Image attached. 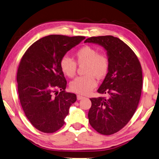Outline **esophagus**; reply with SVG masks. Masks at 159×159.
Segmentation results:
<instances>
[{
  "label": "esophagus",
  "instance_id": "obj_1",
  "mask_svg": "<svg viewBox=\"0 0 159 159\" xmlns=\"http://www.w3.org/2000/svg\"><path fill=\"white\" fill-rule=\"evenodd\" d=\"M83 96H81V95H79V94H78L77 95V99L78 100H80V99H83Z\"/></svg>",
  "mask_w": 159,
  "mask_h": 159
}]
</instances>
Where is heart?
I'll return each mask as SVG.
<instances>
[{
  "label": "heart",
  "instance_id": "heart-1",
  "mask_svg": "<svg viewBox=\"0 0 159 159\" xmlns=\"http://www.w3.org/2000/svg\"><path fill=\"white\" fill-rule=\"evenodd\" d=\"M77 64L85 65V76H79L70 83L71 91L80 94H88L97 85L96 78L103 79L108 74L110 67L108 57L105 54L99 53L89 46H84L75 53ZM62 72L69 78L74 77L76 73L77 65L67 56H63L60 62Z\"/></svg>",
  "mask_w": 159,
  "mask_h": 159
}]
</instances>
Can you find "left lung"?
Returning <instances> with one entry per match:
<instances>
[{
	"label": "left lung",
	"mask_w": 159,
	"mask_h": 159,
	"mask_svg": "<svg viewBox=\"0 0 159 159\" xmlns=\"http://www.w3.org/2000/svg\"><path fill=\"white\" fill-rule=\"evenodd\" d=\"M87 42L102 46L110 62L108 73L97 89L108 97L91 98L89 122L99 134L111 135L125 127L136 111L143 88L142 67L134 52L117 37H92Z\"/></svg>",
	"instance_id": "left-lung-1"
}]
</instances>
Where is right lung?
<instances>
[{
  "label": "right lung",
  "instance_id": "1",
  "mask_svg": "<svg viewBox=\"0 0 159 159\" xmlns=\"http://www.w3.org/2000/svg\"><path fill=\"white\" fill-rule=\"evenodd\" d=\"M85 39L51 34L34 42L21 57L16 74L20 103L28 120L40 131L51 134L59 130L76 101V94L65 90L67 80L60 62Z\"/></svg>",
  "mask_w": 159,
  "mask_h": 159
}]
</instances>
